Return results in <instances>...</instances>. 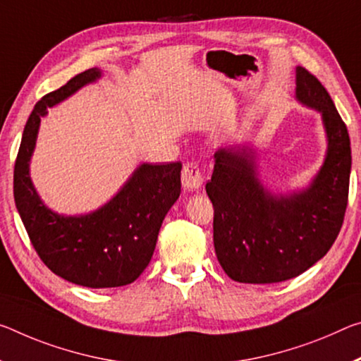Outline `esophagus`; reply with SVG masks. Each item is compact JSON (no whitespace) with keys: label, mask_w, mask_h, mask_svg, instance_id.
Wrapping results in <instances>:
<instances>
[{"label":"esophagus","mask_w":361,"mask_h":361,"mask_svg":"<svg viewBox=\"0 0 361 361\" xmlns=\"http://www.w3.org/2000/svg\"><path fill=\"white\" fill-rule=\"evenodd\" d=\"M181 181H183V186L190 191H197L199 188L204 185L202 171L196 162H190L183 167Z\"/></svg>","instance_id":"esophagus-1"}]
</instances>
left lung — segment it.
<instances>
[{
    "instance_id": "obj_1",
    "label": "left lung",
    "mask_w": 361,
    "mask_h": 361,
    "mask_svg": "<svg viewBox=\"0 0 361 361\" xmlns=\"http://www.w3.org/2000/svg\"><path fill=\"white\" fill-rule=\"evenodd\" d=\"M295 96L322 112L328 154L310 188L273 197L255 176L247 147L215 152L205 185L214 204V245L225 273L238 283L270 284L295 278L334 244L348 201L352 151L348 131L322 82L297 68Z\"/></svg>"
}]
</instances>
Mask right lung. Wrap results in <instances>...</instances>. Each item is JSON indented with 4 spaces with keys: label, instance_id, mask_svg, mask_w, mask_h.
I'll return each instance as SVG.
<instances>
[{
    "label": "right lung",
    "instance_id": "right-lung-1",
    "mask_svg": "<svg viewBox=\"0 0 361 361\" xmlns=\"http://www.w3.org/2000/svg\"><path fill=\"white\" fill-rule=\"evenodd\" d=\"M101 77L78 73L39 99L28 117L14 165V201L42 262L57 276L85 288L133 283L149 265L162 221L181 192V164H142L104 207L90 215L61 216L47 209L28 176L39 117Z\"/></svg>",
    "mask_w": 361,
    "mask_h": 361
}]
</instances>
